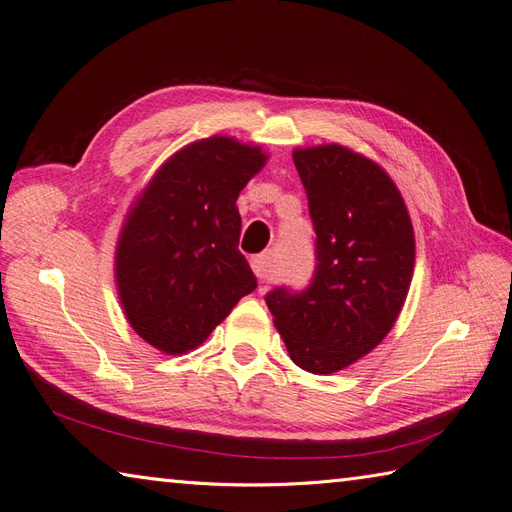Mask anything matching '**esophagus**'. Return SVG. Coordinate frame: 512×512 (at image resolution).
<instances>
[{
	"label": "esophagus",
	"instance_id": "esophagus-1",
	"mask_svg": "<svg viewBox=\"0 0 512 512\" xmlns=\"http://www.w3.org/2000/svg\"><path fill=\"white\" fill-rule=\"evenodd\" d=\"M252 269H254L258 280H267V282L273 280V256H271V252L256 256L252 260Z\"/></svg>",
	"mask_w": 512,
	"mask_h": 512
}]
</instances>
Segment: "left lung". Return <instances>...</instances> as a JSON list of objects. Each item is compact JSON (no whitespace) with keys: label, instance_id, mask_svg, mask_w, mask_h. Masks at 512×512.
<instances>
[{"label":"left lung","instance_id":"1","mask_svg":"<svg viewBox=\"0 0 512 512\" xmlns=\"http://www.w3.org/2000/svg\"><path fill=\"white\" fill-rule=\"evenodd\" d=\"M316 230V271L301 292L265 301L290 359L335 374L389 335L414 271V230L386 170L342 145L292 151Z\"/></svg>","mask_w":512,"mask_h":512}]
</instances>
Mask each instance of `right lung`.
<instances>
[{"label": "right lung", "mask_w": 512, "mask_h": 512, "mask_svg": "<svg viewBox=\"0 0 512 512\" xmlns=\"http://www.w3.org/2000/svg\"><path fill=\"white\" fill-rule=\"evenodd\" d=\"M269 156L209 136L170 156L130 207L115 250L117 294L130 327L166 354L200 346L254 292L239 252V192Z\"/></svg>", "instance_id": "add662e5"}]
</instances>
